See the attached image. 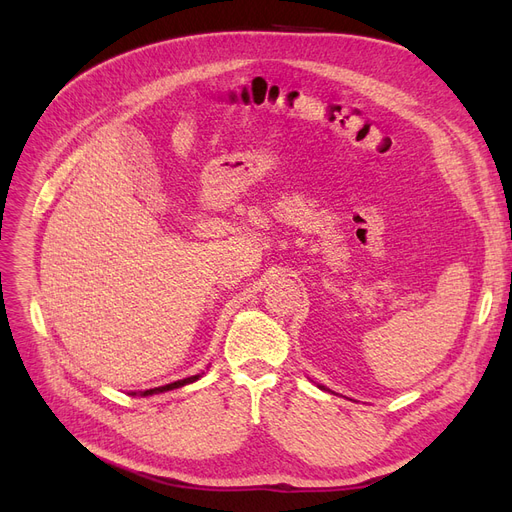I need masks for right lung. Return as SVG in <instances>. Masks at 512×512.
Segmentation results:
<instances>
[{
    "label": "right lung",
    "mask_w": 512,
    "mask_h": 512,
    "mask_svg": "<svg viewBox=\"0 0 512 512\" xmlns=\"http://www.w3.org/2000/svg\"><path fill=\"white\" fill-rule=\"evenodd\" d=\"M195 380H199V375H191V378H184V380H178V382H172V384H166V386H159V388H153V390H145L143 396L157 394V392H166V390H174V388H180V386H186V384H193Z\"/></svg>",
    "instance_id": "obj_1"
}]
</instances>
